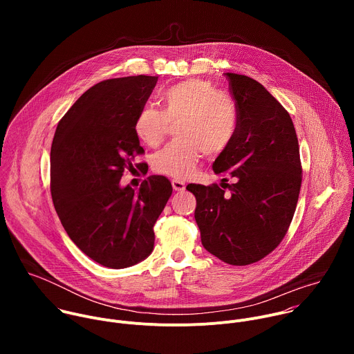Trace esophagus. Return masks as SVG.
Masks as SVG:
<instances>
[{
  "mask_svg": "<svg viewBox=\"0 0 354 354\" xmlns=\"http://www.w3.org/2000/svg\"><path fill=\"white\" fill-rule=\"evenodd\" d=\"M172 187H174V190H176V192H182V190H185L186 185H185V182H182V180L172 179Z\"/></svg>",
  "mask_w": 354,
  "mask_h": 354,
  "instance_id": "obj_1",
  "label": "esophagus"
}]
</instances>
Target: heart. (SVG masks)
<instances>
[{"label":"heart","instance_id":"b5f03b06","mask_svg":"<svg viewBox=\"0 0 354 354\" xmlns=\"http://www.w3.org/2000/svg\"><path fill=\"white\" fill-rule=\"evenodd\" d=\"M162 111L144 105L134 119V133L141 142L157 147L168 124L176 123V138L156 154L158 174L186 179L196 172L203 154L214 157L234 141L239 118L234 99L206 80L178 82L161 93Z\"/></svg>","mask_w":354,"mask_h":354}]
</instances>
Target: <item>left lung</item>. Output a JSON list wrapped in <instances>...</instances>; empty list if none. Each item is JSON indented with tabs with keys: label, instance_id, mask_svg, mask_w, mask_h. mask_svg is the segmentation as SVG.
Segmentation results:
<instances>
[{
	"label": "left lung",
	"instance_id": "obj_1",
	"mask_svg": "<svg viewBox=\"0 0 354 354\" xmlns=\"http://www.w3.org/2000/svg\"><path fill=\"white\" fill-rule=\"evenodd\" d=\"M239 124L231 145L213 164L221 186H186L196 197L201 243L220 261L259 262L283 241L292 220L302 172L288 112L258 81L225 73ZM228 178L233 183L225 184ZM230 192L227 194L225 189Z\"/></svg>",
	"mask_w": 354,
	"mask_h": 354
}]
</instances>
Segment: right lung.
<instances>
[{
	"label": "right lung",
	"mask_w": 354,
	"mask_h": 354,
	"mask_svg": "<svg viewBox=\"0 0 354 354\" xmlns=\"http://www.w3.org/2000/svg\"><path fill=\"white\" fill-rule=\"evenodd\" d=\"M158 77L97 82L57 124L50 151V192L71 241L96 263L124 269L154 248V224L172 194L171 182L148 176L134 190L120 186L124 169L144 154L134 119Z\"/></svg>",
	"instance_id": "obj_1"
}]
</instances>
